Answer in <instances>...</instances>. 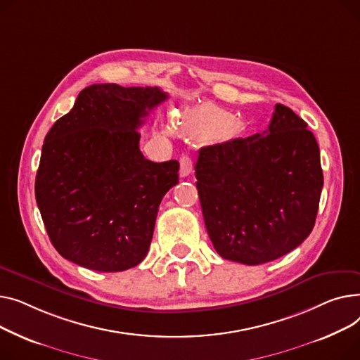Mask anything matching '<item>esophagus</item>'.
<instances>
[{
  "instance_id": "34e87169",
  "label": "esophagus",
  "mask_w": 360,
  "mask_h": 360,
  "mask_svg": "<svg viewBox=\"0 0 360 360\" xmlns=\"http://www.w3.org/2000/svg\"><path fill=\"white\" fill-rule=\"evenodd\" d=\"M192 172H193V160L188 155H183L180 158V176L187 177Z\"/></svg>"
}]
</instances>
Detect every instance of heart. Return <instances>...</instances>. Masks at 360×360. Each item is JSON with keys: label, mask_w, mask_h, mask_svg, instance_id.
I'll return each instance as SVG.
<instances>
[{"label": "heart", "mask_w": 360, "mask_h": 360, "mask_svg": "<svg viewBox=\"0 0 360 360\" xmlns=\"http://www.w3.org/2000/svg\"><path fill=\"white\" fill-rule=\"evenodd\" d=\"M203 113H207V112H206L205 109H202L200 112H198V115H199V116H200V115H203ZM228 119H229V117H228L226 115H225L224 117H219V120H221V122H228Z\"/></svg>", "instance_id": "b5f03b06"}]
</instances>
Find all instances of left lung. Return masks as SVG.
<instances>
[{"mask_svg": "<svg viewBox=\"0 0 360 360\" xmlns=\"http://www.w3.org/2000/svg\"><path fill=\"white\" fill-rule=\"evenodd\" d=\"M307 126L276 104L263 134L200 148L196 187L221 257L267 263L311 234L324 177L319 143Z\"/></svg>", "mask_w": 360, "mask_h": 360, "instance_id": "1", "label": "left lung"}]
</instances>
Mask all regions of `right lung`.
<instances>
[{
	"label": "right lung",
	"mask_w": 360,
	"mask_h": 360,
	"mask_svg": "<svg viewBox=\"0 0 360 360\" xmlns=\"http://www.w3.org/2000/svg\"><path fill=\"white\" fill-rule=\"evenodd\" d=\"M167 97L158 87L93 84L48 132L34 193L63 259L97 271L145 259L160 203L179 183V161L146 160L138 129Z\"/></svg>",
	"instance_id": "1"
}]
</instances>
